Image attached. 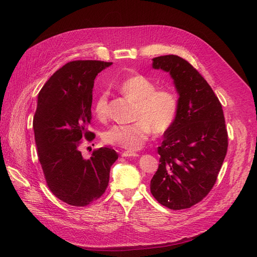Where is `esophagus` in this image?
Instances as JSON below:
<instances>
[{"mask_svg":"<svg viewBox=\"0 0 257 257\" xmlns=\"http://www.w3.org/2000/svg\"><path fill=\"white\" fill-rule=\"evenodd\" d=\"M122 157L124 158H131V157H139V154L136 152H132V151H124L122 153Z\"/></svg>","mask_w":257,"mask_h":257,"instance_id":"1","label":"esophagus"}]
</instances>
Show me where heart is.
<instances>
[{
    "mask_svg": "<svg viewBox=\"0 0 257 257\" xmlns=\"http://www.w3.org/2000/svg\"><path fill=\"white\" fill-rule=\"evenodd\" d=\"M119 90L136 103L134 123L118 124L104 132L103 141L127 150H138L153 132L162 135L173 126L178 115L179 100L170 89L155 90V84L143 75H133L124 79ZM108 112V95L100 93L94 103V113L105 119Z\"/></svg>",
    "mask_w": 257,
    "mask_h": 257,
    "instance_id": "1",
    "label": "heart"
}]
</instances>
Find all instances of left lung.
I'll use <instances>...</instances> for the list:
<instances>
[{"label": "left lung", "instance_id": "8db88e82", "mask_svg": "<svg viewBox=\"0 0 257 257\" xmlns=\"http://www.w3.org/2000/svg\"><path fill=\"white\" fill-rule=\"evenodd\" d=\"M152 67L173 78L179 111L158 148L160 164L150 190L161 205L186 209L211 191L226 155L222 105L204 77L184 59L174 54L158 57L152 59Z\"/></svg>", "mask_w": 257, "mask_h": 257}]
</instances>
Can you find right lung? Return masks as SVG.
<instances>
[{
    "label": "right lung",
    "instance_id": "add662e5",
    "mask_svg": "<svg viewBox=\"0 0 257 257\" xmlns=\"http://www.w3.org/2000/svg\"><path fill=\"white\" fill-rule=\"evenodd\" d=\"M111 62H68L46 81L38 93L33 128L38 159L48 188L64 203L84 207L103 195L118 153L99 148L87 160L81 139H94L91 122L92 92L98 73Z\"/></svg>",
    "mask_w": 257,
    "mask_h": 257
}]
</instances>
